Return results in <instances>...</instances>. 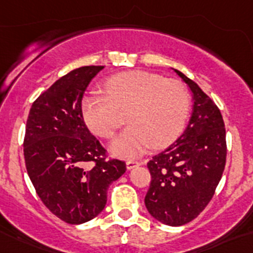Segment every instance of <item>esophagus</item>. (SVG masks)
Instances as JSON below:
<instances>
[{"label":"esophagus","instance_id":"esophagus-1","mask_svg":"<svg viewBox=\"0 0 253 253\" xmlns=\"http://www.w3.org/2000/svg\"><path fill=\"white\" fill-rule=\"evenodd\" d=\"M142 163L141 162H137V161H135V160H130V161H127L126 162V168L129 169H134L135 167H137V166H141Z\"/></svg>","mask_w":253,"mask_h":253}]
</instances>
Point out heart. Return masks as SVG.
I'll list each match as a JSON object with an SVG mask.
<instances>
[{
    "label": "heart",
    "instance_id": "b5f03b06",
    "mask_svg": "<svg viewBox=\"0 0 253 253\" xmlns=\"http://www.w3.org/2000/svg\"><path fill=\"white\" fill-rule=\"evenodd\" d=\"M103 91L105 95L91 92L85 96L82 111L91 131L102 137H111L126 116L130 126L109 145L113 155L137 157L151 146L169 145L183 130L190 96L179 80L129 70L106 80Z\"/></svg>",
    "mask_w": 253,
    "mask_h": 253
}]
</instances>
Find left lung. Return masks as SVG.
<instances>
[{"label":"left lung","mask_w":253,"mask_h":253,"mask_svg":"<svg viewBox=\"0 0 253 253\" xmlns=\"http://www.w3.org/2000/svg\"><path fill=\"white\" fill-rule=\"evenodd\" d=\"M173 70L189 86L194 105L183 134L147 163L152 179L145 206L158 222L180 226L196 218L214 195L225 167L226 144L215 103L196 83Z\"/></svg>","instance_id":"1"}]
</instances>
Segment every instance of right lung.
<instances>
[{"label": "right lung", "instance_id": "add662e5", "mask_svg": "<svg viewBox=\"0 0 253 253\" xmlns=\"http://www.w3.org/2000/svg\"><path fill=\"white\" fill-rule=\"evenodd\" d=\"M103 68L80 67L59 78L33 103L27 121L24 158L31 183L43 205L69 224L100 214L108 186L126 170L123 161L105 160L106 150L83 118V96Z\"/></svg>", "mask_w": 253, "mask_h": 253}]
</instances>
